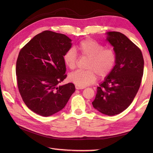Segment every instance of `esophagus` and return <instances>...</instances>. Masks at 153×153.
I'll list each match as a JSON object with an SVG mask.
<instances>
[{"label":"esophagus","mask_w":153,"mask_h":153,"mask_svg":"<svg viewBox=\"0 0 153 153\" xmlns=\"http://www.w3.org/2000/svg\"><path fill=\"white\" fill-rule=\"evenodd\" d=\"M75 88H76V89H84L85 87H79L78 85H75Z\"/></svg>","instance_id":"1"}]
</instances>
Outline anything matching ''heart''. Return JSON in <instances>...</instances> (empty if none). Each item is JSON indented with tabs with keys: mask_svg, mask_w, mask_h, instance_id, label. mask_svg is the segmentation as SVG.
I'll list each match as a JSON object with an SVG mask.
<instances>
[{
	"mask_svg": "<svg viewBox=\"0 0 153 153\" xmlns=\"http://www.w3.org/2000/svg\"><path fill=\"white\" fill-rule=\"evenodd\" d=\"M77 49L83 57L89 58L87 70H78L69 75V80L81 87L91 85L96 81L97 76L105 78L112 71L116 62V53L110 48L105 47L92 39L81 41ZM64 62L70 69H75L78 64V55L75 49H68L63 55Z\"/></svg>",
	"mask_w": 153,
	"mask_h": 153,
	"instance_id": "1",
	"label": "heart"
}]
</instances>
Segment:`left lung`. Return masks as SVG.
Returning <instances> with one entry per match:
<instances>
[{"label": "left lung", "mask_w": 153, "mask_h": 153, "mask_svg": "<svg viewBox=\"0 0 153 153\" xmlns=\"http://www.w3.org/2000/svg\"><path fill=\"white\" fill-rule=\"evenodd\" d=\"M106 34V40L116 53V62L97 87L92 104L100 112L112 116L126 110L135 98L142 82L144 61L140 49L126 36L119 32Z\"/></svg>", "instance_id": "8db88e82"}]
</instances>
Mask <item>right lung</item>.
I'll return each instance as SVG.
<instances>
[{"mask_svg": "<svg viewBox=\"0 0 153 153\" xmlns=\"http://www.w3.org/2000/svg\"><path fill=\"white\" fill-rule=\"evenodd\" d=\"M71 39L62 34L45 30L23 47L16 66L17 84L25 104L44 117L61 110L75 91L68 83L63 55L71 47Z\"/></svg>", "mask_w": 153, "mask_h": 153, "instance_id": "1", "label": "right lung"}]
</instances>
